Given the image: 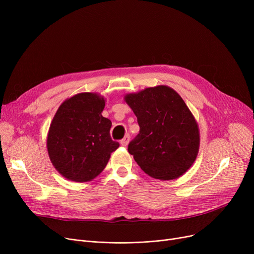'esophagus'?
<instances>
[{"mask_svg":"<svg viewBox=\"0 0 254 254\" xmlns=\"http://www.w3.org/2000/svg\"><path fill=\"white\" fill-rule=\"evenodd\" d=\"M128 141H129V135H127L122 141H120V144H122V146H124V147H126V146H127L128 144Z\"/></svg>","mask_w":254,"mask_h":254,"instance_id":"esophagus-1","label":"esophagus"}]
</instances>
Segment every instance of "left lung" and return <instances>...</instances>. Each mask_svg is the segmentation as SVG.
<instances>
[{
  "label": "left lung",
  "mask_w": 254,
  "mask_h": 254,
  "mask_svg": "<svg viewBox=\"0 0 254 254\" xmlns=\"http://www.w3.org/2000/svg\"><path fill=\"white\" fill-rule=\"evenodd\" d=\"M140 127L127 150L152 178L173 180L188 172L198 153L199 130L179 93L167 85L127 93Z\"/></svg>",
  "instance_id": "1"
}]
</instances>
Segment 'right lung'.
Here are the masks:
<instances>
[{"label":"right lung","instance_id":"add662e5","mask_svg":"<svg viewBox=\"0 0 254 254\" xmlns=\"http://www.w3.org/2000/svg\"><path fill=\"white\" fill-rule=\"evenodd\" d=\"M106 99L80 92L64 101L50 124L47 151L60 174L74 182L100 175L119 143L110 137L111 120L102 115Z\"/></svg>","mask_w":254,"mask_h":254}]
</instances>
